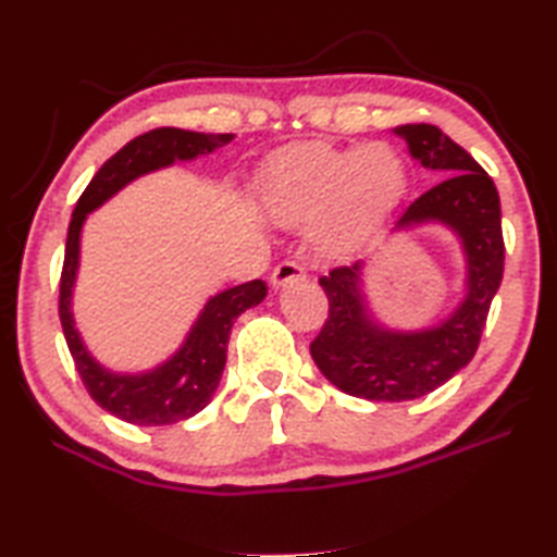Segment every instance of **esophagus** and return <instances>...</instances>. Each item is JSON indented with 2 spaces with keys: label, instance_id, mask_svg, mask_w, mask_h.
Masks as SVG:
<instances>
[{
  "label": "esophagus",
  "instance_id": "1",
  "mask_svg": "<svg viewBox=\"0 0 557 557\" xmlns=\"http://www.w3.org/2000/svg\"><path fill=\"white\" fill-rule=\"evenodd\" d=\"M305 277H307V268L301 265V262L285 260V262H280L275 270H272L270 282H272V287H285V285H289V282H297Z\"/></svg>",
  "mask_w": 557,
  "mask_h": 557
}]
</instances>
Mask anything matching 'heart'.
Returning <instances> with one entry per match:
<instances>
[{"mask_svg":"<svg viewBox=\"0 0 557 557\" xmlns=\"http://www.w3.org/2000/svg\"><path fill=\"white\" fill-rule=\"evenodd\" d=\"M407 182V165L387 144L356 150L311 140L272 160L260 182V199L277 224L323 219V244L341 252L399 205Z\"/></svg>","mask_w":557,"mask_h":557,"instance_id":"heart-1","label":"heart"}]
</instances>
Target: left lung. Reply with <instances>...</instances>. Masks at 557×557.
Wrapping results in <instances>:
<instances>
[{
  "label": "left lung",
  "instance_id": "obj_1",
  "mask_svg": "<svg viewBox=\"0 0 557 557\" xmlns=\"http://www.w3.org/2000/svg\"><path fill=\"white\" fill-rule=\"evenodd\" d=\"M394 134L413 160L443 175L401 211L397 226L443 221L458 231L468 256V297L436 329L392 333L372 323L362 305V262L319 277L329 317L311 341V358L341 392L370 401L419 399L468 366L504 275L502 207L492 177L438 126L404 124Z\"/></svg>",
  "mask_w": 557,
  "mask_h": 557
}]
</instances>
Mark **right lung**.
<instances>
[{
  "mask_svg": "<svg viewBox=\"0 0 557 557\" xmlns=\"http://www.w3.org/2000/svg\"><path fill=\"white\" fill-rule=\"evenodd\" d=\"M231 138L234 134H197V131L173 126L148 131V134L128 140L116 156H111L97 170L70 219L63 272H60L58 317L63 323L75 370L89 397L121 421L136 423V426H168V423L185 421L205 409L219 387L221 372L226 366L231 326L238 313L260 305L262 297L268 295V287L262 280H250L246 285L231 287L211 297L191 326L185 346L165 366L146 372V375H111L89 358L73 326V313H70V292H73L79 256V228L89 211L97 209L126 182L175 163V160H191L211 153V150L226 146Z\"/></svg>",
  "mask_w": 557,
  "mask_h": 557,
  "instance_id": "add662e5",
  "label": "right lung"
}]
</instances>
